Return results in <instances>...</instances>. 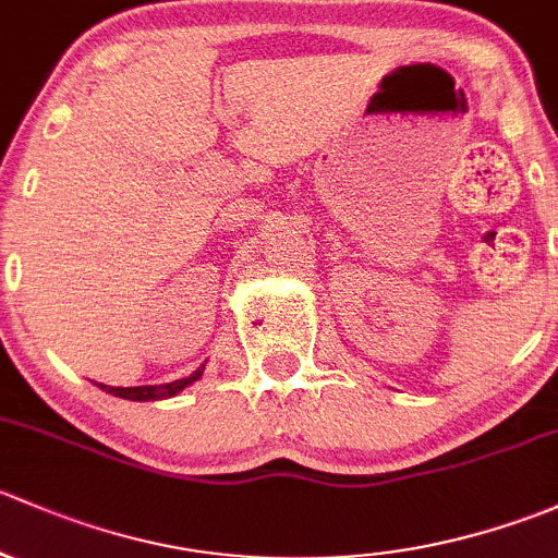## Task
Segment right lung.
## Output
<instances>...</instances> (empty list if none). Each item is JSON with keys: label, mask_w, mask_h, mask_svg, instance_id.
Wrapping results in <instances>:
<instances>
[{"label": "right lung", "mask_w": 558, "mask_h": 558, "mask_svg": "<svg viewBox=\"0 0 558 558\" xmlns=\"http://www.w3.org/2000/svg\"><path fill=\"white\" fill-rule=\"evenodd\" d=\"M201 376H204V365L195 367L191 376L177 378V381H169V384H150V387H107V384H99V387L105 389V392L114 395V398L134 400V403H150V400L174 398V395H180L182 389L191 387L193 381H198Z\"/></svg>", "instance_id": "add662e5"}]
</instances>
